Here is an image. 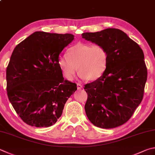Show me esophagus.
I'll return each instance as SVG.
<instances>
[{"label":"esophagus","mask_w":155,"mask_h":155,"mask_svg":"<svg viewBox=\"0 0 155 155\" xmlns=\"http://www.w3.org/2000/svg\"><path fill=\"white\" fill-rule=\"evenodd\" d=\"M83 88V86L81 85V84H79V83H77V89L79 90V89H81Z\"/></svg>","instance_id":"esophagus-1"}]
</instances>
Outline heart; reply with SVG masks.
Listing matches in <instances>:
<instances>
[{
    "label": "heart",
    "instance_id": "b5f03b06",
    "mask_svg": "<svg viewBox=\"0 0 155 155\" xmlns=\"http://www.w3.org/2000/svg\"><path fill=\"white\" fill-rule=\"evenodd\" d=\"M108 62V51L102 45L80 42L70 47L68 54L59 58L58 66L68 81L74 78L77 70L82 78L95 81L106 72Z\"/></svg>",
    "mask_w": 155,
    "mask_h": 155
}]
</instances>
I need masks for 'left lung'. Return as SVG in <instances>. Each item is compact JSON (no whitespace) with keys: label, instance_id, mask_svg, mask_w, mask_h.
Wrapping results in <instances>:
<instances>
[{"label":"left lung","instance_id":"1","mask_svg":"<svg viewBox=\"0 0 155 155\" xmlns=\"http://www.w3.org/2000/svg\"><path fill=\"white\" fill-rule=\"evenodd\" d=\"M82 38L102 45L108 54L106 72L84 87L88 94L85 105L87 117L100 128L122 125L128 121L143 99L147 80L143 51L119 29L83 33Z\"/></svg>","mask_w":155,"mask_h":155}]
</instances>
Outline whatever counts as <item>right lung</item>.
Listing matches in <instances>:
<instances>
[{"label": "right lung", "mask_w": 155, "mask_h": 155, "mask_svg": "<svg viewBox=\"0 0 155 155\" xmlns=\"http://www.w3.org/2000/svg\"><path fill=\"white\" fill-rule=\"evenodd\" d=\"M73 40L71 34L35 32L14 49L6 71L7 95L26 124L54 125L77 89L64 79L58 66L59 55Z\"/></svg>", "instance_id": "add662e5"}]
</instances>
